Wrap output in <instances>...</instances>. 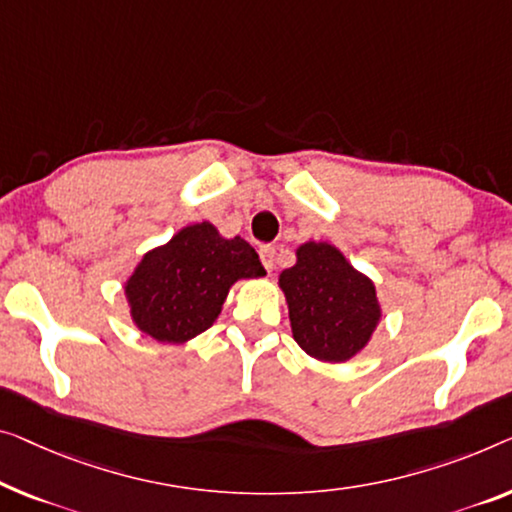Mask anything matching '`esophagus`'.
I'll return each instance as SVG.
<instances>
[{
	"label": "esophagus",
	"mask_w": 512,
	"mask_h": 512,
	"mask_svg": "<svg viewBox=\"0 0 512 512\" xmlns=\"http://www.w3.org/2000/svg\"><path fill=\"white\" fill-rule=\"evenodd\" d=\"M259 257H262V264H264L266 271L271 273L273 269H276V248L262 246V248H259Z\"/></svg>",
	"instance_id": "34e87169"
}]
</instances>
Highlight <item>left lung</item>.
<instances>
[{"label": "left lung", "instance_id": "8db88e82", "mask_svg": "<svg viewBox=\"0 0 512 512\" xmlns=\"http://www.w3.org/2000/svg\"><path fill=\"white\" fill-rule=\"evenodd\" d=\"M292 338L322 363H345L370 345L381 322L375 282L329 241H305L278 276Z\"/></svg>", "mask_w": 512, "mask_h": 512}]
</instances>
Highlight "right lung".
<instances>
[{"label":"right lung","instance_id":"obj_1","mask_svg":"<svg viewBox=\"0 0 512 512\" xmlns=\"http://www.w3.org/2000/svg\"><path fill=\"white\" fill-rule=\"evenodd\" d=\"M266 276L255 248L227 239L209 220L181 227L142 255L124 282L135 329L167 345H183L211 329L234 282Z\"/></svg>","mask_w":512,"mask_h":512}]
</instances>
